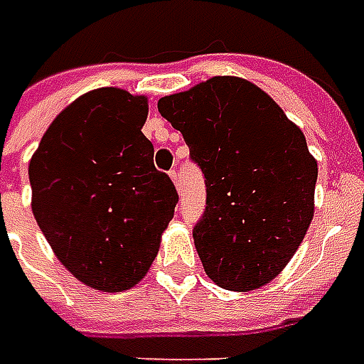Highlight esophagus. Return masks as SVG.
I'll use <instances>...</instances> for the list:
<instances>
[{
	"mask_svg": "<svg viewBox=\"0 0 364 364\" xmlns=\"http://www.w3.org/2000/svg\"><path fill=\"white\" fill-rule=\"evenodd\" d=\"M170 180L174 182L176 190H180V182H178V172H176V170H170Z\"/></svg>",
	"mask_w": 364,
	"mask_h": 364,
	"instance_id": "esophagus-1",
	"label": "esophagus"
}]
</instances>
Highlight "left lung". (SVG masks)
<instances>
[{
	"instance_id": "left-lung-1",
	"label": "left lung",
	"mask_w": 364,
	"mask_h": 364,
	"mask_svg": "<svg viewBox=\"0 0 364 364\" xmlns=\"http://www.w3.org/2000/svg\"><path fill=\"white\" fill-rule=\"evenodd\" d=\"M159 112L182 133L205 176V213L194 228L205 274L233 292L272 282L316 210L318 161L301 129L239 76H213L164 95Z\"/></svg>"
}]
</instances>
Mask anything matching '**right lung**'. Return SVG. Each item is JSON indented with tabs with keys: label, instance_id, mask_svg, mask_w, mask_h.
I'll return each mask as SVG.
<instances>
[{
	"label": "right lung",
	"instance_id": "add662e5",
	"mask_svg": "<svg viewBox=\"0 0 364 364\" xmlns=\"http://www.w3.org/2000/svg\"><path fill=\"white\" fill-rule=\"evenodd\" d=\"M146 115V95L97 87L56 115L31 156L38 228L64 269L100 292L146 277L174 215V184L141 131Z\"/></svg>",
	"mask_w": 364,
	"mask_h": 364
}]
</instances>
